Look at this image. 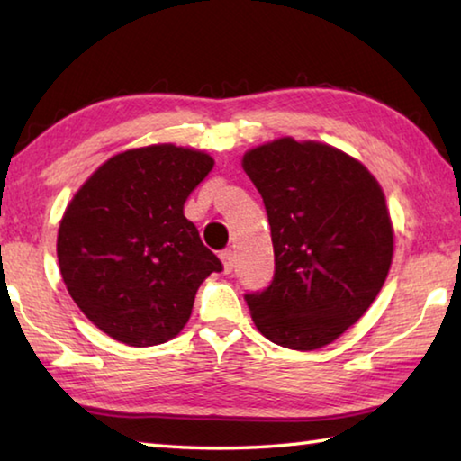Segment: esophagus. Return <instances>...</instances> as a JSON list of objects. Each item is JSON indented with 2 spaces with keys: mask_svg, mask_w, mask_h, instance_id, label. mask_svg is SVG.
<instances>
[{
  "mask_svg": "<svg viewBox=\"0 0 461 461\" xmlns=\"http://www.w3.org/2000/svg\"><path fill=\"white\" fill-rule=\"evenodd\" d=\"M220 258L223 262L225 272H231L233 270V252H231V249H223V252L220 254Z\"/></svg>",
  "mask_w": 461,
  "mask_h": 461,
  "instance_id": "1",
  "label": "esophagus"
}]
</instances>
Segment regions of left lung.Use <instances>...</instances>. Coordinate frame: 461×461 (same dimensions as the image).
Returning a JSON list of instances; mask_svg holds the SVG:
<instances>
[{"mask_svg":"<svg viewBox=\"0 0 461 461\" xmlns=\"http://www.w3.org/2000/svg\"><path fill=\"white\" fill-rule=\"evenodd\" d=\"M267 207L275 276L246 293L258 331L291 349L323 348L376 299L393 262L384 193L352 156L280 138L244 156Z\"/></svg>","mask_w":461,"mask_h":461,"instance_id":"8db88e82","label":"left lung"}]
</instances>
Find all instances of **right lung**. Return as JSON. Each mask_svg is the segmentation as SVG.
Returning <instances> with one entry per match:
<instances>
[{
  "label": "right lung",
  "mask_w": 461,
  "mask_h": 461,
  "mask_svg": "<svg viewBox=\"0 0 461 461\" xmlns=\"http://www.w3.org/2000/svg\"><path fill=\"white\" fill-rule=\"evenodd\" d=\"M213 168L205 152L173 144L122 152L89 176L62 215V280L89 321L128 346L173 339L220 258L183 213Z\"/></svg>",
  "instance_id": "right-lung-1"
}]
</instances>
